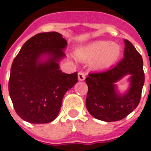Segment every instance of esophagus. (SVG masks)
<instances>
[{"instance_id": "obj_1", "label": "esophagus", "mask_w": 151, "mask_h": 151, "mask_svg": "<svg viewBox=\"0 0 151 151\" xmlns=\"http://www.w3.org/2000/svg\"><path fill=\"white\" fill-rule=\"evenodd\" d=\"M86 78V72L84 71H80L78 73V80L83 81Z\"/></svg>"}]
</instances>
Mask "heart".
Returning a JSON list of instances; mask_svg holds the SVG:
<instances>
[{
    "instance_id": "heart-1",
    "label": "heart",
    "mask_w": 151,
    "mask_h": 151,
    "mask_svg": "<svg viewBox=\"0 0 151 151\" xmlns=\"http://www.w3.org/2000/svg\"><path fill=\"white\" fill-rule=\"evenodd\" d=\"M120 54V47L108 41H97L89 44L78 54L80 59L91 60L98 57L95 66L104 68L111 65Z\"/></svg>"
}]
</instances>
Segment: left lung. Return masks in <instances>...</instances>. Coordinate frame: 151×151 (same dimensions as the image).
<instances>
[{
	"instance_id": "1",
	"label": "left lung",
	"mask_w": 151,
	"mask_h": 151,
	"mask_svg": "<svg viewBox=\"0 0 151 151\" xmlns=\"http://www.w3.org/2000/svg\"><path fill=\"white\" fill-rule=\"evenodd\" d=\"M123 59L104 71L90 73L86 78L88 92L86 106L92 116L107 122L124 119L137 107L145 82L143 60L131 42L124 40ZM126 74H131V86L120 96L114 83Z\"/></svg>"
}]
</instances>
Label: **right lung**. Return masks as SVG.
I'll use <instances>...</instances> for the list:
<instances>
[{"label":"right lung","instance_id":"obj_1","mask_svg":"<svg viewBox=\"0 0 151 151\" xmlns=\"http://www.w3.org/2000/svg\"><path fill=\"white\" fill-rule=\"evenodd\" d=\"M66 40L58 32L35 35L24 43L12 63L9 92L15 111L33 124H46L59 113L64 95L78 82V73H65L58 61L65 56ZM48 54L45 63L37 61Z\"/></svg>","mask_w":151,"mask_h":151}]
</instances>
